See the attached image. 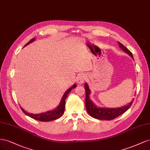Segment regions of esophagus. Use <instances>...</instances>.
Wrapping results in <instances>:
<instances>
[{
  "label": "esophagus",
  "mask_w": 150,
  "mask_h": 150,
  "mask_svg": "<svg viewBox=\"0 0 150 150\" xmlns=\"http://www.w3.org/2000/svg\"><path fill=\"white\" fill-rule=\"evenodd\" d=\"M86 75H84V74H81L79 75L77 77V79H76V81H77V83L79 84L81 83H84L85 80H86Z\"/></svg>",
  "instance_id": "34e87169"
}]
</instances>
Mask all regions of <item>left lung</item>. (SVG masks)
<instances>
[{"label": "left lung", "instance_id": "obj_1", "mask_svg": "<svg viewBox=\"0 0 150 150\" xmlns=\"http://www.w3.org/2000/svg\"><path fill=\"white\" fill-rule=\"evenodd\" d=\"M118 44L120 48L125 51V53L128 54L129 56L133 59V56L131 51L128 50L125 46H123L121 42H118ZM85 90V93H86V96H85V107H86V109L88 114L93 118H96L97 119H100V120H111V119H114L115 117H118L119 115L125 113L126 111H127L129 109L131 105L132 104L133 100L132 99L131 102H129L127 105L125 106H122L121 108H100V107H98L96 105L92 100L90 98V94L91 92V90L89 88L88 85L87 83H85L84 85Z\"/></svg>", "mask_w": 150, "mask_h": 150}]
</instances>
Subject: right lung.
Here are the masks:
<instances>
[{
	"label": "right lung",
	"mask_w": 150,
	"mask_h": 150,
	"mask_svg": "<svg viewBox=\"0 0 150 150\" xmlns=\"http://www.w3.org/2000/svg\"><path fill=\"white\" fill-rule=\"evenodd\" d=\"M35 40H36L35 38H33V39L30 41H29L24 46L29 45L30 43H31L32 42L35 41ZM76 87V83H75L71 87L68 88L67 91L65 92V93L63 94V96L61 99V101H60V102H59V105L57 107V108H55L51 110H49V111H47V112H42V113H40V114H33V113L26 112V111H25L24 109H23L20 106L21 109H22L23 112L25 114H26L28 116L31 117L34 119H36V120H38V121L47 122V121L55 120V119H57L60 117H62L63 114H64V111H65V100L67 99V97L68 95V93L71 92V90L73 88H75Z\"/></svg>",
	"instance_id": "right-lung-1"
}]
</instances>
